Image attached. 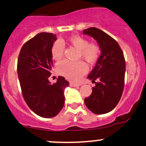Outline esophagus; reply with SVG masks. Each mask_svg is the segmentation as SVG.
Returning <instances> with one entry per match:
<instances>
[{
  "mask_svg": "<svg viewBox=\"0 0 146 146\" xmlns=\"http://www.w3.org/2000/svg\"><path fill=\"white\" fill-rule=\"evenodd\" d=\"M81 83H74V82H70V86H81Z\"/></svg>",
  "mask_w": 146,
  "mask_h": 146,
  "instance_id": "obj_1",
  "label": "esophagus"
}]
</instances>
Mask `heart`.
<instances>
[{"mask_svg": "<svg viewBox=\"0 0 146 146\" xmlns=\"http://www.w3.org/2000/svg\"><path fill=\"white\" fill-rule=\"evenodd\" d=\"M68 44L79 50V57H82L89 64L93 65L97 62L100 55L99 46L94 43H89L87 39L79 35L70 36ZM64 45L63 41H56L51 47V55L53 60H60L64 55ZM57 70L60 75L70 80H79L87 71V66L82 61L71 62L64 60L57 65Z\"/></svg>", "mask_w": 146, "mask_h": 146, "instance_id": "1", "label": "heart"}]
</instances>
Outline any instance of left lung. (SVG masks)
I'll use <instances>...</instances> for the list:
<instances>
[{
    "label": "left lung",
    "mask_w": 146,
    "mask_h": 146,
    "mask_svg": "<svg viewBox=\"0 0 146 146\" xmlns=\"http://www.w3.org/2000/svg\"><path fill=\"white\" fill-rule=\"evenodd\" d=\"M97 41L101 55L87 78L95 83L86 106L94 113L103 114L115 108L122 96L125 83V60L117 41L96 28L83 30ZM97 82H96L95 81Z\"/></svg>",
    "instance_id": "left-lung-1"
}]
</instances>
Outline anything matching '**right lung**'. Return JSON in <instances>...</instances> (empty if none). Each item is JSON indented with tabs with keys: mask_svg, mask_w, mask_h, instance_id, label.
<instances>
[{
	"mask_svg": "<svg viewBox=\"0 0 146 146\" xmlns=\"http://www.w3.org/2000/svg\"><path fill=\"white\" fill-rule=\"evenodd\" d=\"M55 40L52 33H39L23 44L17 63L24 100L32 111L44 118L60 113L64 105V91L69 84L62 76L52 84L48 80L52 66L51 47Z\"/></svg>",
	"mask_w": 146,
	"mask_h": 146,
	"instance_id": "add662e5",
	"label": "right lung"
}]
</instances>
